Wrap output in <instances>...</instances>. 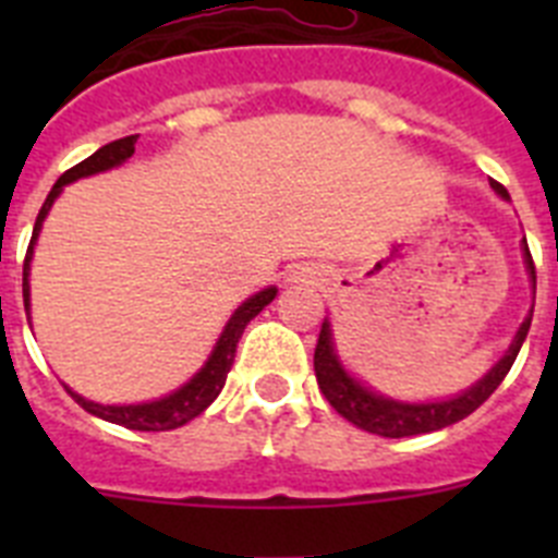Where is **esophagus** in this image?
I'll list each match as a JSON object with an SVG mask.
<instances>
[{
  "label": "esophagus",
  "mask_w": 558,
  "mask_h": 558,
  "mask_svg": "<svg viewBox=\"0 0 558 558\" xmlns=\"http://www.w3.org/2000/svg\"><path fill=\"white\" fill-rule=\"evenodd\" d=\"M302 276H304V274H299V270H295V274L290 276V282H299V279H302ZM302 282H304V279H302Z\"/></svg>",
  "instance_id": "1"
}]
</instances>
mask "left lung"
Listing matches in <instances>:
<instances>
[{
  "label": "left lung",
  "instance_id": "obj_1",
  "mask_svg": "<svg viewBox=\"0 0 558 558\" xmlns=\"http://www.w3.org/2000/svg\"><path fill=\"white\" fill-rule=\"evenodd\" d=\"M497 195L502 198H509V192L506 186L492 181ZM522 251H525V265H529V274H531V282H534L536 290V268H534V256H531L529 243L522 240ZM534 315V310H531ZM531 315L522 322L520 332L514 335L511 340L509 352L502 354L500 363H495L486 377L472 386L470 391H463L461 397L456 399H445V402H427V405H408V402H393V399L379 397V393L368 391L357 383V379L349 377L343 372V366L338 363L335 357V349H332V332H329V324H322V335H318V343H315V377H318V388L324 391L329 405L340 413L343 418H349L352 425L363 427L368 433H377V436H386V438H405V436H422V433H433V430H441V427H450L461 418L470 416L472 411L486 402L492 393L497 391L506 374L511 372L514 366L517 354H520L522 340L529 335L531 329Z\"/></svg>",
  "mask_w": 558,
  "mask_h": 558
}]
</instances>
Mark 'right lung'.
<instances>
[{"label":"right lung","mask_w":558,"mask_h":558,"mask_svg":"<svg viewBox=\"0 0 558 558\" xmlns=\"http://www.w3.org/2000/svg\"><path fill=\"white\" fill-rule=\"evenodd\" d=\"M140 136H125V140H117V142H108L102 145L100 150L92 153L88 159H83L81 165H75L72 170H66L61 179L56 181V186L49 190L47 201H44L41 211H38L36 218V229H33V236H29V248L27 256H24V310H29V284H27V270H29V256H33V245H36V236L41 231L44 218H47L49 206L56 204V198L61 195L63 184H72V181L83 179V175H95V172L102 170H111V167L122 165L125 159L133 156V145H136ZM276 288H265L259 290L256 295H251L248 302L243 307L236 310L234 315L229 318L226 324L223 335H220L218 347L211 352V357L206 360V366L201 368L195 377L186 383L184 388H179L175 393L165 399H156V402H145V405H97V402H88V399L77 397L75 391H66L72 393L77 405L83 411H88L92 416H100L106 422H113V425H122L128 430H175V427L186 425L190 418L201 416L206 408L218 399L220 388L226 383V374H229L231 363H234V352H236V343L243 338V329L248 327V322L254 315L263 313V307H268L274 302Z\"/></svg>","instance_id":"1"}]
</instances>
